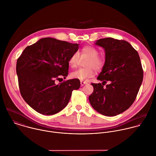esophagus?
<instances>
[{"mask_svg":"<svg viewBox=\"0 0 156 156\" xmlns=\"http://www.w3.org/2000/svg\"><path fill=\"white\" fill-rule=\"evenodd\" d=\"M87 84V83H86V82H85V81H81V86H83L84 85Z\"/></svg>","mask_w":156,"mask_h":156,"instance_id":"1","label":"esophagus"}]
</instances>
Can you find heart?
I'll return each mask as SVG.
<instances>
[{
	"label": "heart",
	"mask_w": 156,
	"mask_h": 156,
	"mask_svg": "<svg viewBox=\"0 0 156 156\" xmlns=\"http://www.w3.org/2000/svg\"><path fill=\"white\" fill-rule=\"evenodd\" d=\"M98 50L92 45L83 47L78 53L81 58H87L84 66L70 73L72 78L77 79L80 81H86L92 78L95 74L96 70H101L106 63V58L103 55L98 53ZM77 53H73L69 58L68 62L72 68L77 67L80 58Z\"/></svg>",
	"instance_id": "b5f03b06"
}]
</instances>
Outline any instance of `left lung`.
<instances>
[{
	"instance_id": "left-lung-1",
	"label": "left lung",
	"mask_w": 156,
	"mask_h": 156,
	"mask_svg": "<svg viewBox=\"0 0 156 156\" xmlns=\"http://www.w3.org/2000/svg\"><path fill=\"white\" fill-rule=\"evenodd\" d=\"M95 44L105 48L106 63L97 77L103 83L91 84L94 92L89 100L100 114L115 116L129 109L137 97L144 78L140 56L125 40L106 37ZM108 81L110 84L104 87Z\"/></svg>"
}]
</instances>
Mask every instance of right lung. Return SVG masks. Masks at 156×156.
I'll list each match as a JSON object with an SVG mask.
<instances>
[{
  "instance_id": "add662e5",
  "label": "right lung",
  "mask_w": 156,
  "mask_h": 156,
  "mask_svg": "<svg viewBox=\"0 0 156 156\" xmlns=\"http://www.w3.org/2000/svg\"><path fill=\"white\" fill-rule=\"evenodd\" d=\"M78 46L45 37L27 46L18 58L16 72L20 94L36 112L48 115L59 112L68 104L72 91L80 88L77 79L55 83L68 75L69 59Z\"/></svg>"
}]
</instances>
